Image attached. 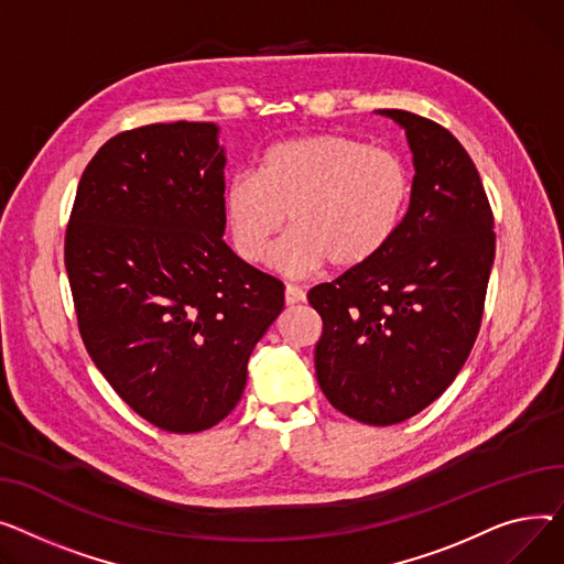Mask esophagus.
<instances>
[{
    "label": "esophagus",
    "instance_id": "1",
    "mask_svg": "<svg viewBox=\"0 0 564 564\" xmlns=\"http://www.w3.org/2000/svg\"><path fill=\"white\" fill-rule=\"evenodd\" d=\"M284 303H286V305H297V303H305V291H303L301 286L286 284V289H284Z\"/></svg>",
    "mask_w": 564,
    "mask_h": 564
}]
</instances>
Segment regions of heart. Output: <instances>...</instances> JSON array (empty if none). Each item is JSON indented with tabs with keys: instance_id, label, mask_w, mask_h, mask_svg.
Returning <instances> with one entry per match:
<instances>
[{
	"instance_id": "obj_1",
	"label": "heart",
	"mask_w": 564,
	"mask_h": 564,
	"mask_svg": "<svg viewBox=\"0 0 564 564\" xmlns=\"http://www.w3.org/2000/svg\"><path fill=\"white\" fill-rule=\"evenodd\" d=\"M412 193L405 161L344 134L275 143L257 175L239 173L225 188V216L237 252L263 261L273 252L286 275H310L329 261L352 271L378 257L399 229Z\"/></svg>"
}]
</instances>
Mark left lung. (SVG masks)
Segmentation results:
<instances>
[{
	"mask_svg": "<svg viewBox=\"0 0 564 564\" xmlns=\"http://www.w3.org/2000/svg\"><path fill=\"white\" fill-rule=\"evenodd\" d=\"M405 129L410 207L384 250L310 291L323 318L316 380L369 425L401 423L446 391L474 348L494 263V216L467 150L442 124L380 109Z\"/></svg>",
	"mask_w": 564,
	"mask_h": 564,
	"instance_id": "8db88e82",
	"label": "left lung"
}]
</instances>
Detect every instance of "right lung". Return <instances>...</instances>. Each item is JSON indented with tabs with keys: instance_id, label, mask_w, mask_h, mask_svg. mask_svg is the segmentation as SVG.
Wrapping results in <instances>:
<instances>
[{
	"instance_id": "add662e5",
	"label": "right lung",
	"mask_w": 564,
	"mask_h": 564,
	"mask_svg": "<svg viewBox=\"0 0 564 564\" xmlns=\"http://www.w3.org/2000/svg\"><path fill=\"white\" fill-rule=\"evenodd\" d=\"M214 122L148 124L86 165L65 231L79 333L139 416L200 433L241 401L284 284L223 241L225 148Z\"/></svg>"
}]
</instances>
